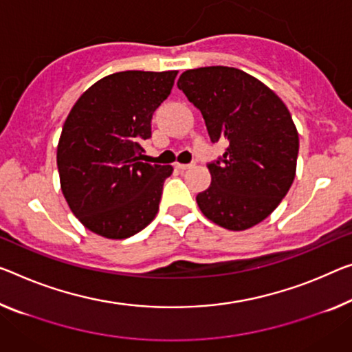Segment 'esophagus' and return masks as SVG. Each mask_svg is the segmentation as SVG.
Returning a JSON list of instances; mask_svg holds the SVG:
<instances>
[{
	"instance_id": "obj_1",
	"label": "esophagus",
	"mask_w": 352,
	"mask_h": 352,
	"mask_svg": "<svg viewBox=\"0 0 352 352\" xmlns=\"http://www.w3.org/2000/svg\"><path fill=\"white\" fill-rule=\"evenodd\" d=\"M193 166V164H176V168H179V170H188V168H192Z\"/></svg>"
}]
</instances>
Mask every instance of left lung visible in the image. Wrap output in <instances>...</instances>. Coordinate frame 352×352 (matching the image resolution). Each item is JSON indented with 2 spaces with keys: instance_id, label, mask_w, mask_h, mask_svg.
<instances>
[{
  "instance_id": "1",
  "label": "left lung",
  "mask_w": 352,
  "mask_h": 352,
  "mask_svg": "<svg viewBox=\"0 0 352 352\" xmlns=\"http://www.w3.org/2000/svg\"><path fill=\"white\" fill-rule=\"evenodd\" d=\"M177 88L201 111L210 142H228L225 154L208 164L212 182L197 195L201 212L232 231L263 221L296 176L299 135L288 108L266 85L234 67L186 70Z\"/></svg>"
}]
</instances>
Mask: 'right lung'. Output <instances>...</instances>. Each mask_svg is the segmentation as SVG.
I'll return each mask as SVG.
<instances>
[{
  "label": "right lung",
  "mask_w": 352,
  "mask_h": 352,
  "mask_svg": "<svg viewBox=\"0 0 352 352\" xmlns=\"http://www.w3.org/2000/svg\"><path fill=\"white\" fill-rule=\"evenodd\" d=\"M177 72H116L80 97L64 122L58 171L64 198L86 228L126 239L154 220L171 165L142 162L154 111Z\"/></svg>",
  "instance_id": "add662e5"
}]
</instances>
